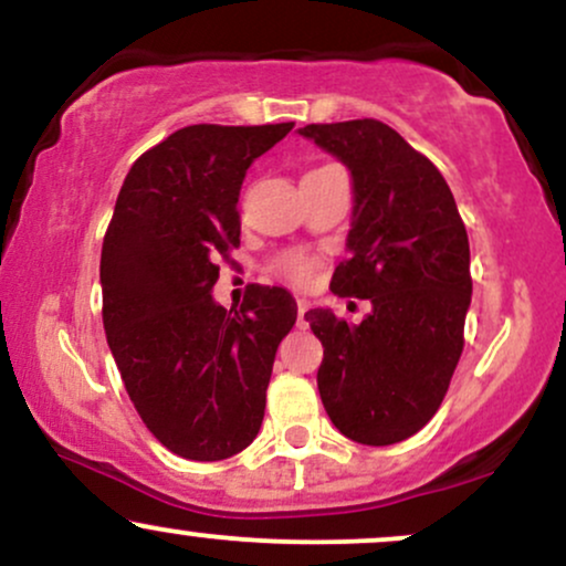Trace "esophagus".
<instances>
[{
  "label": "esophagus",
  "instance_id": "1",
  "mask_svg": "<svg viewBox=\"0 0 566 566\" xmlns=\"http://www.w3.org/2000/svg\"><path fill=\"white\" fill-rule=\"evenodd\" d=\"M308 308H311V303L305 301V297H297V324H301V327L305 324V311Z\"/></svg>",
  "mask_w": 566,
  "mask_h": 566
}]
</instances>
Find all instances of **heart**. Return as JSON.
<instances>
[{
  "label": "heart",
  "instance_id": "b5f03b06",
  "mask_svg": "<svg viewBox=\"0 0 566 566\" xmlns=\"http://www.w3.org/2000/svg\"><path fill=\"white\" fill-rule=\"evenodd\" d=\"M316 265H319V261H316L314 255H308V252L290 250L282 252L271 269H274V274L279 279H284V282L295 284V287H305V284H311V279H314Z\"/></svg>",
  "mask_w": 566,
  "mask_h": 566
}]
</instances>
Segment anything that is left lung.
<instances>
[{"label":"left lung","mask_w":566,"mask_h":566,"mask_svg":"<svg viewBox=\"0 0 566 566\" xmlns=\"http://www.w3.org/2000/svg\"><path fill=\"white\" fill-rule=\"evenodd\" d=\"M301 135L335 154L354 178L350 258L329 290L373 303L359 324L329 308L305 314L324 346L322 405L343 437L396 444L437 415L463 354L469 233L433 161L394 127L350 119L305 125Z\"/></svg>","instance_id":"obj_1"}]
</instances>
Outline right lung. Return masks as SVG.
Wrapping results in <instances>:
<instances>
[{"instance_id":"add662e5","label":"right lung","mask_w":566,"mask_h":566,"mask_svg":"<svg viewBox=\"0 0 566 566\" xmlns=\"http://www.w3.org/2000/svg\"><path fill=\"white\" fill-rule=\"evenodd\" d=\"M292 127L178 129L129 167L103 237L108 348L143 423L186 460L252 444L276 348L297 319L282 287L252 284L239 311L210 295L239 247L247 167Z\"/></svg>"}]
</instances>
